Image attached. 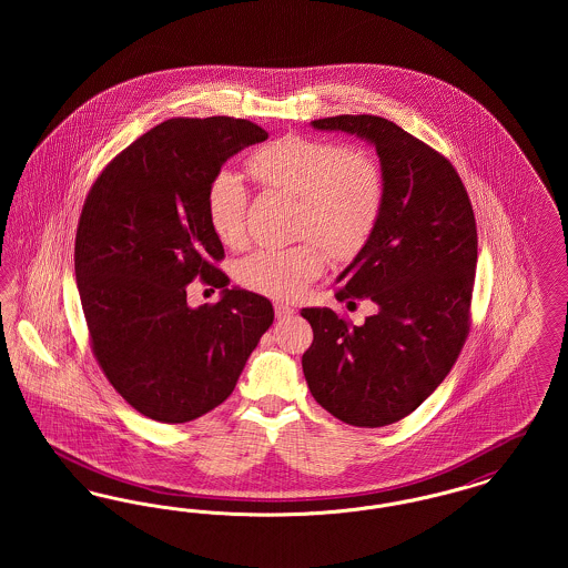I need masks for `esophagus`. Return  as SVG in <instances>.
<instances>
[{"instance_id": "obj_1", "label": "esophagus", "mask_w": 568, "mask_h": 568, "mask_svg": "<svg viewBox=\"0 0 568 568\" xmlns=\"http://www.w3.org/2000/svg\"><path fill=\"white\" fill-rule=\"evenodd\" d=\"M294 313H296V311H294L292 306H287V304H281V302L274 304V315H276V320H290Z\"/></svg>"}]
</instances>
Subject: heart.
Wrapping results in <instances>:
<instances>
[{"label":"heart","mask_w":568,"mask_h":568,"mask_svg":"<svg viewBox=\"0 0 568 568\" xmlns=\"http://www.w3.org/2000/svg\"><path fill=\"white\" fill-rule=\"evenodd\" d=\"M246 168L264 187L300 200V234L317 237L332 257L349 260L368 243L385 193L383 172L368 151L287 134L257 149ZM246 200L243 181L230 170H221L209 185V223L230 248L246 243ZM316 242L257 248L239 264L236 278L251 292L294 300L324 272V248Z\"/></svg>","instance_id":"obj_1"}]
</instances>
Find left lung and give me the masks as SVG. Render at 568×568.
I'll return each instance as SVG.
<instances>
[{"label":"left lung","instance_id":"8db88e82","mask_svg":"<svg viewBox=\"0 0 568 568\" xmlns=\"http://www.w3.org/2000/svg\"><path fill=\"white\" fill-rule=\"evenodd\" d=\"M371 142L383 172L377 225L338 274L336 300H371L362 325L332 308H302L313 345L302 371L313 398L357 428L400 422L449 375L470 329L477 223L456 168L375 114L311 121Z\"/></svg>","mask_w":568,"mask_h":568}]
</instances>
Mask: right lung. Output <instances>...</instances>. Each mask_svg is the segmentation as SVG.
Masks as SVG:
<instances>
[{"mask_svg": "<svg viewBox=\"0 0 568 568\" xmlns=\"http://www.w3.org/2000/svg\"><path fill=\"white\" fill-rule=\"evenodd\" d=\"M266 130L232 116L168 119L102 170L82 206L74 271L91 349L110 385L149 419L185 424L221 405L274 320L268 297L216 268L225 257L206 193L221 165ZM200 275L223 286L191 310Z\"/></svg>", "mask_w": 568, "mask_h": 568, "instance_id": "obj_1", "label": "right lung"}]
</instances>
